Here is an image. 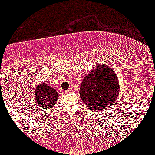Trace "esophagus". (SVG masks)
<instances>
[{
    "instance_id": "obj_1",
    "label": "esophagus",
    "mask_w": 155,
    "mask_h": 155,
    "mask_svg": "<svg viewBox=\"0 0 155 155\" xmlns=\"http://www.w3.org/2000/svg\"><path fill=\"white\" fill-rule=\"evenodd\" d=\"M71 91H72V88H69L68 90L66 91V92H68H68H71Z\"/></svg>"
}]
</instances>
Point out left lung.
Instances as JSON below:
<instances>
[{
	"label": "left lung",
	"mask_w": 155,
	"mask_h": 155,
	"mask_svg": "<svg viewBox=\"0 0 155 155\" xmlns=\"http://www.w3.org/2000/svg\"><path fill=\"white\" fill-rule=\"evenodd\" d=\"M79 94L87 108L92 111L107 108L115 102L119 94L116 74L107 65H98L84 78Z\"/></svg>",
	"instance_id": "8db88e82"
}]
</instances>
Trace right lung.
<instances>
[{
    "label": "right lung",
    "mask_w": 155,
    "mask_h": 155,
    "mask_svg": "<svg viewBox=\"0 0 155 155\" xmlns=\"http://www.w3.org/2000/svg\"><path fill=\"white\" fill-rule=\"evenodd\" d=\"M58 96V92L45 83L38 84L35 89V99L37 104L44 109L54 106Z\"/></svg>",
    "instance_id": "obj_1"
}]
</instances>
